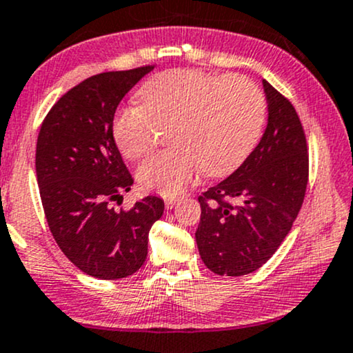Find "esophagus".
<instances>
[{
	"mask_svg": "<svg viewBox=\"0 0 353 353\" xmlns=\"http://www.w3.org/2000/svg\"><path fill=\"white\" fill-rule=\"evenodd\" d=\"M176 204V199L173 198V199H165V208H167V210H172L173 206H175Z\"/></svg>",
	"mask_w": 353,
	"mask_h": 353,
	"instance_id": "esophagus-1",
	"label": "esophagus"
}]
</instances>
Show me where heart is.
<instances>
[{"instance_id": "1", "label": "heart", "mask_w": 353, "mask_h": 353, "mask_svg": "<svg viewBox=\"0 0 353 353\" xmlns=\"http://www.w3.org/2000/svg\"><path fill=\"white\" fill-rule=\"evenodd\" d=\"M142 104L116 112L112 137L121 154L137 160L152 149L159 124H167V150L157 152L137 170L145 190L176 196L199 172L224 176L254 150L267 117V99L242 75L216 77L173 68L157 73L139 90Z\"/></svg>"}]
</instances>
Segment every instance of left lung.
<instances>
[{
  "label": "left lung",
  "mask_w": 353,
  "mask_h": 353,
  "mask_svg": "<svg viewBox=\"0 0 353 353\" xmlns=\"http://www.w3.org/2000/svg\"><path fill=\"white\" fill-rule=\"evenodd\" d=\"M268 124L236 172L199 196L196 243L204 265L221 276H242L267 263L301 210L310 152L288 98L263 80Z\"/></svg>",
  "instance_id": "obj_1"
}]
</instances>
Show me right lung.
Returning a JSON list of instances; mask_svg holds the SVG:
<instances>
[{
  "mask_svg": "<svg viewBox=\"0 0 353 353\" xmlns=\"http://www.w3.org/2000/svg\"><path fill=\"white\" fill-rule=\"evenodd\" d=\"M155 65L104 72L68 90L41 125L36 173L42 208L57 245L86 275L117 280L147 259L149 230L163 201L147 196L114 210L134 178L112 137L117 104Z\"/></svg>",
  "mask_w": 353,
  "mask_h": 353,
  "instance_id": "add662e5",
  "label": "right lung"
}]
</instances>
